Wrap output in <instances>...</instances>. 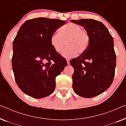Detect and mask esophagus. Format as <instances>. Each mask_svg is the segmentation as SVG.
<instances>
[{"instance_id": "34e87169", "label": "esophagus", "mask_w": 126, "mask_h": 126, "mask_svg": "<svg viewBox=\"0 0 126 126\" xmlns=\"http://www.w3.org/2000/svg\"><path fill=\"white\" fill-rule=\"evenodd\" d=\"M66 62H67V63H68V65L70 64V60L69 59V58H66Z\"/></svg>"}]
</instances>
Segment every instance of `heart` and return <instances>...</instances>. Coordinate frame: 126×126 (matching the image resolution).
I'll use <instances>...</instances> for the list:
<instances>
[{
  "label": "heart",
  "mask_w": 126,
  "mask_h": 126,
  "mask_svg": "<svg viewBox=\"0 0 126 126\" xmlns=\"http://www.w3.org/2000/svg\"><path fill=\"white\" fill-rule=\"evenodd\" d=\"M58 33L53 34L50 42L55 51L61 53L66 57H70L79 54H83L87 51L89 45V37L85 30H82L81 26L69 23L62 26L58 29Z\"/></svg>",
  "instance_id": "heart-1"
}]
</instances>
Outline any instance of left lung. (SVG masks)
<instances>
[{
	"mask_svg": "<svg viewBox=\"0 0 126 126\" xmlns=\"http://www.w3.org/2000/svg\"><path fill=\"white\" fill-rule=\"evenodd\" d=\"M71 22L83 26L89 37L87 51L70 61L74 68L72 87L81 97H94L106 91L114 78L116 54L113 38L98 20L82 19Z\"/></svg>",
	"mask_w": 126,
	"mask_h": 126,
	"instance_id": "left-lung-1",
	"label": "left lung"
}]
</instances>
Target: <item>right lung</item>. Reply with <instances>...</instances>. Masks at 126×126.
<instances>
[{
    "instance_id": "1",
    "label": "right lung",
    "mask_w": 126,
    "mask_h": 126,
    "mask_svg": "<svg viewBox=\"0 0 126 126\" xmlns=\"http://www.w3.org/2000/svg\"><path fill=\"white\" fill-rule=\"evenodd\" d=\"M65 21L37 18L20 27L13 42L12 66L15 80L22 92L35 99L50 95L56 87V77L67 65L55 51L51 35Z\"/></svg>"
}]
</instances>
